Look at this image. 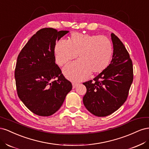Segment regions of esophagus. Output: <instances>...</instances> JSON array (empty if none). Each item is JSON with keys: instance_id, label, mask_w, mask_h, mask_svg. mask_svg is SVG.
Listing matches in <instances>:
<instances>
[{"instance_id": "34e87169", "label": "esophagus", "mask_w": 149, "mask_h": 149, "mask_svg": "<svg viewBox=\"0 0 149 149\" xmlns=\"http://www.w3.org/2000/svg\"><path fill=\"white\" fill-rule=\"evenodd\" d=\"M73 84V89H74L78 85V83H73V84Z\"/></svg>"}]
</instances>
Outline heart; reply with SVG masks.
<instances>
[{
	"label": "heart",
	"instance_id": "b5f03b06",
	"mask_svg": "<svg viewBox=\"0 0 149 149\" xmlns=\"http://www.w3.org/2000/svg\"><path fill=\"white\" fill-rule=\"evenodd\" d=\"M55 55L60 66L78 55V61L67 65L63 70L67 78L78 81L106 68L112 57V45L109 39L102 36L73 33L67 42L61 40L56 43Z\"/></svg>",
	"mask_w": 149,
	"mask_h": 149
}]
</instances>
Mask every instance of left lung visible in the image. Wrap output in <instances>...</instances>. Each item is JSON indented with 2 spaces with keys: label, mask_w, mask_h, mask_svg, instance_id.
Returning <instances> with one entry per match:
<instances>
[{
  "label": "left lung",
  "mask_w": 149,
  "mask_h": 149,
  "mask_svg": "<svg viewBox=\"0 0 149 149\" xmlns=\"http://www.w3.org/2000/svg\"><path fill=\"white\" fill-rule=\"evenodd\" d=\"M113 55L106 68L93 79L85 82L87 91L83 101L86 108L96 116L113 113L127 100L133 81V66L124 44L113 33L111 34Z\"/></svg>",
  "instance_id": "obj_1"
}]
</instances>
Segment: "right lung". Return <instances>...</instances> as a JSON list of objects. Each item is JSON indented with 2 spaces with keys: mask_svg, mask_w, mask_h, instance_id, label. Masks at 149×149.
Returning a JSON list of instances; mask_svg holds the SVG:
<instances>
[{
  "mask_svg": "<svg viewBox=\"0 0 149 149\" xmlns=\"http://www.w3.org/2000/svg\"><path fill=\"white\" fill-rule=\"evenodd\" d=\"M69 32L44 28L34 34L22 48L15 70L20 100L33 113L49 116L60 109L72 89L71 82L55 63L56 42ZM57 79L53 81V79Z\"/></svg>",
  "mask_w": 149,
  "mask_h": 149,
  "instance_id": "right-lung-1",
  "label": "right lung"
}]
</instances>
